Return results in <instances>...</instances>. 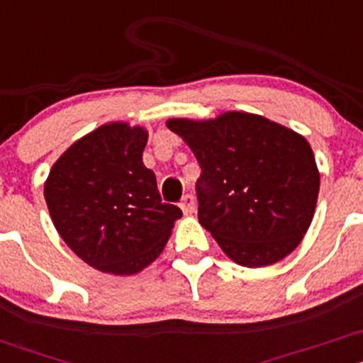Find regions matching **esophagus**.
I'll return each mask as SVG.
<instances>
[{"label":"esophagus","instance_id":"34e87169","mask_svg":"<svg viewBox=\"0 0 363 363\" xmlns=\"http://www.w3.org/2000/svg\"><path fill=\"white\" fill-rule=\"evenodd\" d=\"M180 208H182V211L185 213V214H192V213H196V209H197L196 197L190 196V194H186V196H183L182 202H180Z\"/></svg>","mask_w":363,"mask_h":363}]
</instances>
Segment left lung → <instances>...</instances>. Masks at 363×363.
Wrapping results in <instances>:
<instances>
[{
  "instance_id": "1",
  "label": "left lung",
  "mask_w": 363,
  "mask_h": 363,
  "mask_svg": "<svg viewBox=\"0 0 363 363\" xmlns=\"http://www.w3.org/2000/svg\"><path fill=\"white\" fill-rule=\"evenodd\" d=\"M196 155L199 223L225 255L249 268L286 258L305 237L320 174L301 135L247 112L169 119Z\"/></svg>"
}]
</instances>
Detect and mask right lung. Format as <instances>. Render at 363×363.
I'll return each instance as SVG.
<instances>
[{"label": "right lung", "mask_w": 363, "mask_h": 363, "mask_svg": "<svg viewBox=\"0 0 363 363\" xmlns=\"http://www.w3.org/2000/svg\"><path fill=\"white\" fill-rule=\"evenodd\" d=\"M147 131L104 124L53 164L45 185L50 216L65 244L105 274L131 275L157 258L182 209L161 201L142 161Z\"/></svg>", "instance_id": "obj_1"}]
</instances>
